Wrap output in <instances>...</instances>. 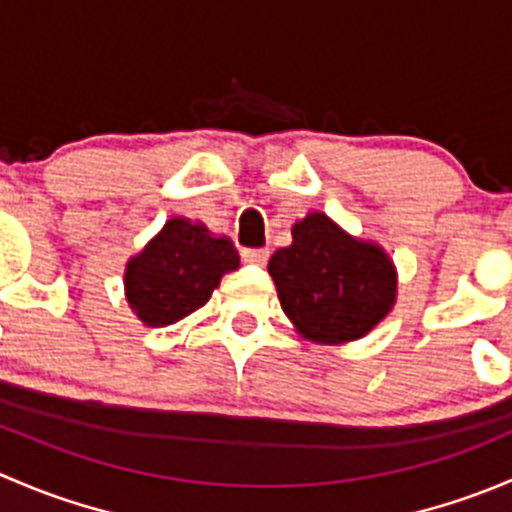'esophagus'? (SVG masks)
<instances>
[{
	"instance_id": "esophagus-1",
	"label": "esophagus",
	"mask_w": 512,
	"mask_h": 512,
	"mask_svg": "<svg viewBox=\"0 0 512 512\" xmlns=\"http://www.w3.org/2000/svg\"><path fill=\"white\" fill-rule=\"evenodd\" d=\"M242 260L250 262V265H265L270 260V250L262 247V250H242Z\"/></svg>"
}]
</instances>
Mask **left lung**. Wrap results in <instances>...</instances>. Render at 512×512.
<instances>
[{"instance_id":"8db88e82","label":"left lung","mask_w":512,"mask_h":512,"mask_svg":"<svg viewBox=\"0 0 512 512\" xmlns=\"http://www.w3.org/2000/svg\"><path fill=\"white\" fill-rule=\"evenodd\" d=\"M267 272L294 329L324 347L366 337L394 309L399 292L389 252L349 235L319 210L292 225V245L270 257Z\"/></svg>"}]
</instances>
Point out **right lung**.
<instances>
[{"label": "right lung", "mask_w": 512, "mask_h": 512, "mask_svg": "<svg viewBox=\"0 0 512 512\" xmlns=\"http://www.w3.org/2000/svg\"><path fill=\"white\" fill-rule=\"evenodd\" d=\"M237 267L240 255L230 237L188 218H170L126 262L128 307L146 327H168L208 304L223 275Z\"/></svg>", "instance_id": "right-lung-1"}]
</instances>
